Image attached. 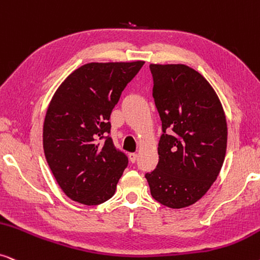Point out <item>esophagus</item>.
I'll list each match as a JSON object with an SVG mask.
<instances>
[{
  "label": "esophagus",
  "mask_w": 260,
  "mask_h": 260,
  "mask_svg": "<svg viewBox=\"0 0 260 260\" xmlns=\"http://www.w3.org/2000/svg\"><path fill=\"white\" fill-rule=\"evenodd\" d=\"M129 159H130L131 162L135 164V162H136V160H137V154L136 153H130L129 154Z\"/></svg>",
  "instance_id": "1"
}]
</instances>
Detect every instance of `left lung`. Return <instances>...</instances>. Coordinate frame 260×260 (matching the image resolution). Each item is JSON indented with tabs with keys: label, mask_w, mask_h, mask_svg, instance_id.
<instances>
[{
	"label": "left lung",
	"mask_w": 260,
	"mask_h": 260,
	"mask_svg": "<svg viewBox=\"0 0 260 260\" xmlns=\"http://www.w3.org/2000/svg\"><path fill=\"white\" fill-rule=\"evenodd\" d=\"M161 123L159 164L146 178L155 201L172 209L200 201L216 180L227 149V122L217 94L184 64H150Z\"/></svg>",
	"instance_id": "left-lung-1"
}]
</instances>
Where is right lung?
<instances>
[{"instance_id":"right-lung-1","label":"right lung","mask_w":260,"mask_h":260,"mask_svg":"<svg viewBox=\"0 0 260 260\" xmlns=\"http://www.w3.org/2000/svg\"><path fill=\"white\" fill-rule=\"evenodd\" d=\"M143 64H85L56 90L44 120L43 147L53 177L70 200L98 205L114 194L127 156L114 147L109 120Z\"/></svg>"}]
</instances>
